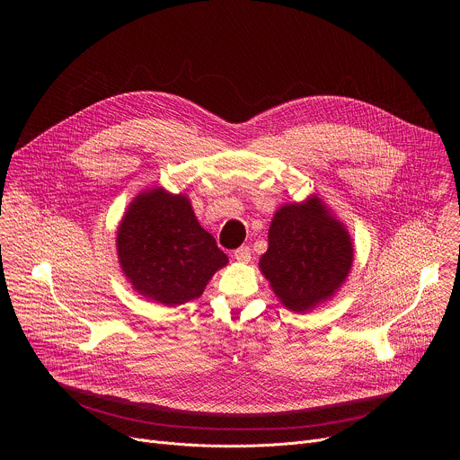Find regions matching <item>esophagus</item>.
Listing matches in <instances>:
<instances>
[{"instance_id":"1","label":"esophagus","mask_w":460,"mask_h":460,"mask_svg":"<svg viewBox=\"0 0 460 460\" xmlns=\"http://www.w3.org/2000/svg\"><path fill=\"white\" fill-rule=\"evenodd\" d=\"M233 256H234V260L242 261V264H247V261H251V249L247 245H242V247L234 249Z\"/></svg>"}]
</instances>
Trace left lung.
<instances>
[{
    "mask_svg": "<svg viewBox=\"0 0 460 460\" xmlns=\"http://www.w3.org/2000/svg\"><path fill=\"white\" fill-rule=\"evenodd\" d=\"M353 264L348 231L327 215L318 199L277 211L270 227V249L260 270L282 304L296 313L330 298Z\"/></svg>",
    "mask_w": 460,
    "mask_h": 460,
    "instance_id": "8db88e82",
    "label": "left lung"
}]
</instances>
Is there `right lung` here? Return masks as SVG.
<instances>
[{
	"label": "right lung",
	"mask_w": 460,
	"mask_h": 460,
	"mask_svg": "<svg viewBox=\"0 0 460 460\" xmlns=\"http://www.w3.org/2000/svg\"><path fill=\"white\" fill-rule=\"evenodd\" d=\"M118 256L144 296L176 305L200 296L227 254L202 229L181 194L153 189L128 206L118 229Z\"/></svg>",
	"instance_id": "1"
}]
</instances>
